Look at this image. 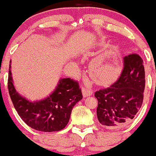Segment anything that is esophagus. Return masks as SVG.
<instances>
[{
	"label": "esophagus",
	"instance_id": "1",
	"mask_svg": "<svg viewBox=\"0 0 156 156\" xmlns=\"http://www.w3.org/2000/svg\"><path fill=\"white\" fill-rule=\"evenodd\" d=\"M82 92H83V96H84V97H90V96H91L93 94V90H91L87 89V88H85V87H83Z\"/></svg>",
	"mask_w": 156,
	"mask_h": 156
}]
</instances>
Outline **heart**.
<instances>
[{"label":"heart","mask_w":156,"mask_h":156,"mask_svg":"<svg viewBox=\"0 0 156 156\" xmlns=\"http://www.w3.org/2000/svg\"><path fill=\"white\" fill-rule=\"evenodd\" d=\"M121 71L120 64L113 58H108L95 62L91 68L94 79L102 84L115 81L120 75Z\"/></svg>","instance_id":"b5f03b06"}]
</instances>
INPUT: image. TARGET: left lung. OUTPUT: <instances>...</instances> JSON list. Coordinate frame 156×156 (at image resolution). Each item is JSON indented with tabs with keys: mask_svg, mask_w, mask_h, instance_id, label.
Wrapping results in <instances>:
<instances>
[{
	"mask_svg": "<svg viewBox=\"0 0 156 156\" xmlns=\"http://www.w3.org/2000/svg\"><path fill=\"white\" fill-rule=\"evenodd\" d=\"M145 81L142 58L136 53L125 56L123 71L117 81L95 92L100 123L112 130L128 125L142 106Z\"/></svg>",
	"mask_w": 156,
	"mask_h": 156,
	"instance_id": "left-lung-1",
	"label": "left lung"
}]
</instances>
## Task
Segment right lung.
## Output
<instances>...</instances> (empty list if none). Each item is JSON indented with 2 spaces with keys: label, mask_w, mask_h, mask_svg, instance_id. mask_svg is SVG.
<instances>
[{
  "label": "right lung",
  "mask_w": 156,
  "mask_h": 156,
  "mask_svg": "<svg viewBox=\"0 0 156 156\" xmlns=\"http://www.w3.org/2000/svg\"><path fill=\"white\" fill-rule=\"evenodd\" d=\"M11 62V61H10ZM9 67L8 90L14 108L23 122L36 130L53 132L65 128L74 106L82 99L78 81L61 78L50 96L39 101L31 102L22 97L12 83Z\"/></svg>",
  "instance_id": "obj_1"
}]
</instances>
